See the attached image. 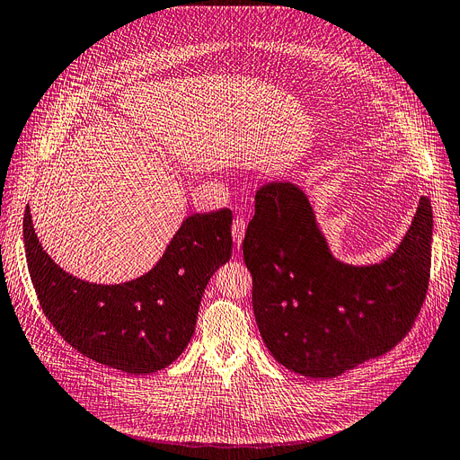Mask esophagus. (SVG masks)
I'll return each instance as SVG.
<instances>
[{
	"label": "esophagus",
	"mask_w": 460,
	"mask_h": 460,
	"mask_svg": "<svg viewBox=\"0 0 460 460\" xmlns=\"http://www.w3.org/2000/svg\"><path fill=\"white\" fill-rule=\"evenodd\" d=\"M245 228H247V223L245 218L242 217H235L234 223H232V237H234V243L240 247L242 242H243V235H245Z\"/></svg>",
	"instance_id": "obj_1"
}]
</instances>
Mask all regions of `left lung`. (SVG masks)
<instances>
[{"label": "left lung", "mask_w": 460, "mask_h": 460, "mask_svg": "<svg viewBox=\"0 0 460 460\" xmlns=\"http://www.w3.org/2000/svg\"><path fill=\"white\" fill-rule=\"evenodd\" d=\"M430 249L427 196L387 261L349 266L330 252L296 185L261 187L243 261L252 275L254 319L273 358L300 376L328 379L389 353L427 298Z\"/></svg>", "instance_id": "left-lung-1"}]
</instances>
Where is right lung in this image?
<instances>
[{
	"label": "right lung",
	"instance_id": "add662e5",
	"mask_svg": "<svg viewBox=\"0 0 460 460\" xmlns=\"http://www.w3.org/2000/svg\"><path fill=\"white\" fill-rule=\"evenodd\" d=\"M230 226L226 208L190 215L151 271L122 285H96L52 262L26 208V262L45 317L73 349L126 374H153L189 345L204 290L230 261Z\"/></svg>",
	"mask_w": 460,
	"mask_h": 460
}]
</instances>
